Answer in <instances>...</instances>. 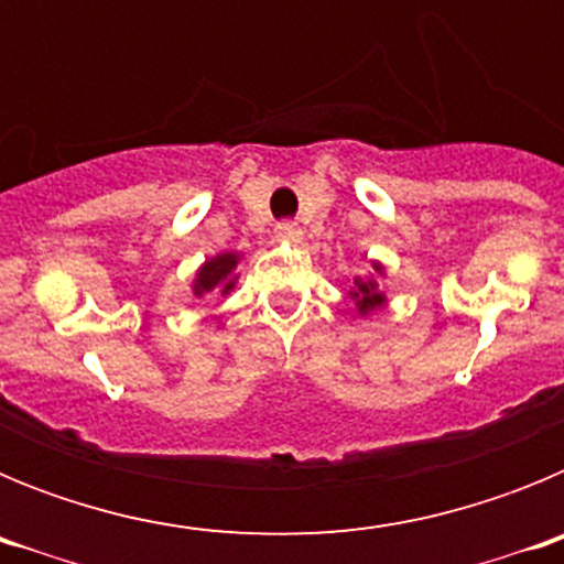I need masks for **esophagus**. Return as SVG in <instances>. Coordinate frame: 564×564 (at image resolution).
Here are the masks:
<instances>
[{"label":"esophagus","instance_id":"obj_1","mask_svg":"<svg viewBox=\"0 0 564 564\" xmlns=\"http://www.w3.org/2000/svg\"><path fill=\"white\" fill-rule=\"evenodd\" d=\"M276 237L285 239V242H299V239H302V228L293 220H282L276 223Z\"/></svg>","mask_w":564,"mask_h":564}]
</instances>
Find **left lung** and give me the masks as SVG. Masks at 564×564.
Listing matches in <instances>:
<instances>
[{"label":"left lung","mask_w":564,"mask_h":564,"mask_svg":"<svg viewBox=\"0 0 564 564\" xmlns=\"http://www.w3.org/2000/svg\"><path fill=\"white\" fill-rule=\"evenodd\" d=\"M356 285L358 288H356V291H352V299H356L358 311H361V313L376 311V307L383 302L381 293L376 291V282H361V279H356Z\"/></svg>","instance_id":"left-lung-1"}]
</instances>
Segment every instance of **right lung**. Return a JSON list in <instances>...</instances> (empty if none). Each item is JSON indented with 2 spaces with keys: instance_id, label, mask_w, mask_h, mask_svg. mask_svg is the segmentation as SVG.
<instances>
[{
  "instance_id": "right-lung-1",
  "label": "right lung",
  "mask_w": 564,
  "mask_h": 564,
  "mask_svg": "<svg viewBox=\"0 0 564 564\" xmlns=\"http://www.w3.org/2000/svg\"><path fill=\"white\" fill-rule=\"evenodd\" d=\"M237 268V253H220V257L208 259L206 265L197 273V282H194V293L203 296L208 291H217L220 288L223 293H228L234 288L231 271Z\"/></svg>"
}]
</instances>
